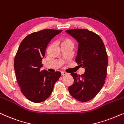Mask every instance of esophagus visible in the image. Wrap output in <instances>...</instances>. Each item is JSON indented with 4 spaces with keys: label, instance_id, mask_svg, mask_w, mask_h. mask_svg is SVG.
Returning a JSON list of instances; mask_svg holds the SVG:
<instances>
[{
    "label": "esophagus",
    "instance_id": "obj_1",
    "mask_svg": "<svg viewBox=\"0 0 124 124\" xmlns=\"http://www.w3.org/2000/svg\"><path fill=\"white\" fill-rule=\"evenodd\" d=\"M67 73H66V72H62V76H64V75H67Z\"/></svg>",
    "mask_w": 124,
    "mask_h": 124
}]
</instances>
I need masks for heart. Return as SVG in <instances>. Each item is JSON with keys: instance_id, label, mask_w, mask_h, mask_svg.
Masks as SVG:
<instances>
[{"instance_id": "1", "label": "heart", "mask_w": 124, "mask_h": 124, "mask_svg": "<svg viewBox=\"0 0 124 124\" xmlns=\"http://www.w3.org/2000/svg\"><path fill=\"white\" fill-rule=\"evenodd\" d=\"M61 45H71L73 46V42L71 40L68 38H64L61 41Z\"/></svg>"}]
</instances>
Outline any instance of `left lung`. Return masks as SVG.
I'll return each mask as SVG.
<instances>
[{
    "instance_id": "8db88e82",
    "label": "left lung",
    "mask_w": 124,
    "mask_h": 124,
    "mask_svg": "<svg viewBox=\"0 0 124 124\" xmlns=\"http://www.w3.org/2000/svg\"><path fill=\"white\" fill-rule=\"evenodd\" d=\"M65 32L78 43L75 60L85 69V73L81 76L70 73L74 82L69 86V92L75 99L86 102L93 99L105 83L108 64L107 51L102 39L93 32L86 29Z\"/></svg>"
}]
</instances>
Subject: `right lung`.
Returning a JSON list of instances; mask_svg holds the SVG:
<instances>
[{
  "label": "right lung",
  "mask_w": 124,
  "mask_h": 124,
  "mask_svg": "<svg viewBox=\"0 0 124 124\" xmlns=\"http://www.w3.org/2000/svg\"><path fill=\"white\" fill-rule=\"evenodd\" d=\"M62 31L46 29L35 32L25 37L19 46L14 60L16 78L22 93L32 102L39 103L47 99L61 76L60 72L40 70L46 46Z\"/></svg>",
  "instance_id": "obj_1"
}]
</instances>
